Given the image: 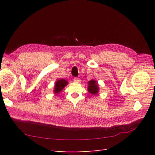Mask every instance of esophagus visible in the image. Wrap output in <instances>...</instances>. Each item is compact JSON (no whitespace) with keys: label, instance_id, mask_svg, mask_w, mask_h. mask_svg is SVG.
Instances as JSON below:
<instances>
[{"label":"esophagus","instance_id":"34e87169","mask_svg":"<svg viewBox=\"0 0 155 155\" xmlns=\"http://www.w3.org/2000/svg\"><path fill=\"white\" fill-rule=\"evenodd\" d=\"M74 82H75V83H80L81 79L79 78H74Z\"/></svg>","mask_w":155,"mask_h":155}]
</instances>
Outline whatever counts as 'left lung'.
I'll return each instance as SVG.
<instances>
[{
  "mask_svg": "<svg viewBox=\"0 0 155 155\" xmlns=\"http://www.w3.org/2000/svg\"><path fill=\"white\" fill-rule=\"evenodd\" d=\"M98 90H99V88L96 81L91 80L88 82V91L91 94L93 95L97 94L98 93Z\"/></svg>",
  "mask_w": 155,
  "mask_h": 155,
  "instance_id": "left-lung-1",
  "label": "left lung"
}]
</instances>
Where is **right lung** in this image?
I'll use <instances>...</instances> for the list:
<instances>
[{"mask_svg":"<svg viewBox=\"0 0 155 155\" xmlns=\"http://www.w3.org/2000/svg\"><path fill=\"white\" fill-rule=\"evenodd\" d=\"M68 84L67 81H66L64 79H59L55 83L54 85V94H57L58 93H60V92L63 89V88L65 87L66 85Z\"/></svg>","mask_w":155,"mask_h":155,"instance_id":"obj_1","label":"right lung"}]
</instances>
